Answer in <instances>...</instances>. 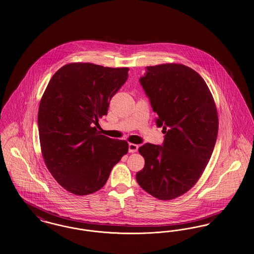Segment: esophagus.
Returning <instances> with one entry per match:
<instances>
[{
  "instance_id": "obj_1",
  "label": "esophagus",
  "mask_w": 254,
  "mask_h": 254,
  "mask_svg": "<svg viewBox=\"0 0 254 254\" xmlns=\"http://www.w3.org/2000/svg\"><path fill=\"white\" fill-rule=\"evenodd\" d=\"M138 149V145L134 144V143H129V152L130 153H135Z\"/></svg>"
}]
</instances>
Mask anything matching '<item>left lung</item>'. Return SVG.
Listing matches in <instances>:
<instances>
[{
    "label": "left lung",
    "instance_id": "obj_1",
    "mask_svg": "<svg viewBox=\"0 0 254 254\" xmlns=\"http://www.w3.org/2000/svg\"><path fill=\"white\" fill-rule=\"evenodd\" d=\"M139 81L165 137L162 146L138 148L145 164L135 179L153 197L173 200L197 184L211 158L219 128L217 108L200 74L183 64L147 67Z\"/></svg>",
    "mask_w": 254,
    "mask_h": 254
}]
</instances>
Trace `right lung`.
Listing matches in <instances>:
<instances>
[{"label":"right lung","mask_w":254,"mask_h":254,"mask_svg":"<svg viewBox=\"0 0 254 254\" xmlns=\"http://www.w3.org/2000/svg\"><path fill=\"white\" fill-rule=\"evenodd\" d=\"M128 67L69 63L60 67L41 98V152L55 181L78 196L104 187L113 167L128 153L126 140L97 131L98 119L128 78Z\"/></svg>","instance_id":"right-lung-1"}]
</instances>
